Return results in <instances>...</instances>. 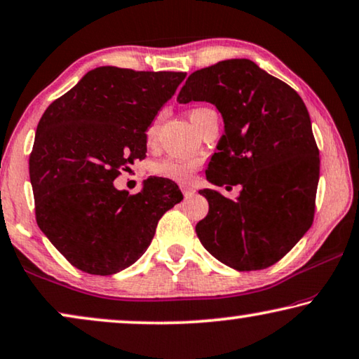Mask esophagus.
<instances>
[{"instance_id": "34e87169", "label": "esophagus", "mask_w": 359, "mask_h": 359, "mask_svg": "<svg viewBox=\"0 0 359 359\" xmlns=\"http://www.w3.org/2000/svg\"><path fill=\"white\" fill-rule=\"evenodd\" d=\"M180 189H182V194H184V196H191L195 194V189L190 185H182Z\"/></svg>"}]
</instances>
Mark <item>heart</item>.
<instances>
[{
	"mask_svg": "<svg viewBox=\"0 0 359 359\" xmlns=\"http://www.w3.org/2000/svg\"><path fill=\"white\" fill-rule=\"evenodd\" d=\"M210 109L206 107H196L194 110H190V120L191 123L195 125L196 118L200 117L201 114L208 112ZM158 127H159V120L156 118L153 123L146 128V141L148 143H153L156 135H158ZM200 161L196 159H179V158H168L159 161L158 164L154 165V172L161 175V177L175 180V182H185L189 180L196 169H198Z\"/></svg>",
	"mask_w": 359,
	"mask_h": 359,
	"instance_id": "heart-1",
	"label": "heart"
}]
</instances>
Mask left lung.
<instances>
[{"mask_svg":"<svg viewBox=\"0 0 359 359\" xmlns=\"http://www.w3.org/2000/svg\"><path fill=\"white\" fill-rule=\"evenodd\" d=\"M191 100L213 104L224 122L206 180L242 187L237 200L200 190L210 210L196 236L231 269L264 270L283 259L314 219L320 159L309 112L294 89L245 58L191 73L177 102Z\"/></svg>","mask_w":359,"mask_h":359,"instance_id":"8db88e82","label":"left lung"}]
</instances>
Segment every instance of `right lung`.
I'll list each match as a JSON object with an SVG mask.
<instances>
[{
	"mask_svg": "<svg viewBox=\"0 0 359 359\" xmlns=\"http://www.w3.org/2000/svg\"><path fill=\"white\" fill-rule=\"evenodd\" d=\"M185 76L99 67L40 118L29 159L35 219L86 273L114 275L133 265L161 216L184 198L164 177L146 179L136 195L114 180L146 158V128Z\"/></svg>",
	"mask_w": 359,
	"mask_h": 359,
	"instance_id": "1",
	"label": "right lung"
}]
</instances>
